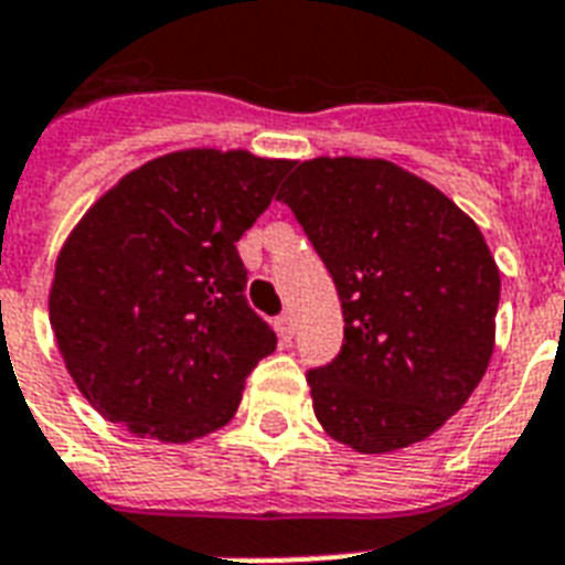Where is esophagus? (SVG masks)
I'll use <instances>...</instances> for the list:
<instances>
[{"instance_id": "34e87169", "label": "esophagus", "mask_w": 565, "mask_h": 565, "mask_svg": "<svg viewBox=\"0 0 565 565\" xmlns=\"http://www.w3.org/2000/svg\"><path fill=\"white\" fill-rule=\"evenodd\" d=\"M275 331H278V340H281V343H290V340H292V317H290V313H281V317L275 319Z\"/></svg>"}]
</instances>
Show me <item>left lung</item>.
Returning a JSON list of instances; mask_svg holds the SVG:
<instances>
[{
  "label": "left lung",
  "mask_w": 565,
  "mask_h": 565,
  "mask_svg": "<svg viewBox=\"0 0 565 565\" xmlns=\"http://www.w3.org/2000/svg\"><path fill=\"white\" fill-rule=\"evenodd\" d=\"M343 301L345 340L308 372L328 437L386 455L428 439L481 384L501 275L481 228L384 158H313L278 193Z\"/></svg>",
  "instance_id": "1"
}]
</instances>
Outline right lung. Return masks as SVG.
Returning <instances> with one entry per match:
<instances>
[{
	"label": "right lung",
	"mask_w": 565,
	"mask_h": 565,
	"mask_svg": "<svg viewBox=\"0 0 565 565\" xmlns=\"http://www.w3.org/2000/svg\"><path fill=\"white\" fill-rule=\"evenodd\" d=\"M296 161L181 149L99 195L57 252L49 326L78 393L135 437L228 425L275 331L246 305L237 239Z\"/></svg>",
	"instance_id": "1"
}]
</instances>
